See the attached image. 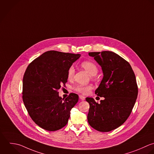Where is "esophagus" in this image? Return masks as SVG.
<instances>
[{
  "mask_svg": "<svg viewBox=\"0 0 154 154\" xmlns=\"http://www.w3.org/2000/svg\"><path fill=\"white\" fill-rule=\"evenodd\" d=\"M79 98H80V100H82V101H83V100H85V97L84 96H83V95H79Z\"/></svg>",
  "mask_w": 154,
  "mask_h": 154,
  "instance_id": "34e87169",
  "label": "esophagus"
}]
</instances>
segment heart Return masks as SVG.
<instances>
[{
    "label": "heart",
    "instance_id": "b5f03b06",
    "mask_svg": "<svg viewBox=\"0 0 154 154\" xmlns=\"http://www.w3.org/2000/svg\"><path fill=\"white\" fill-rule=\"evenodd\" d=\"M81 66L85 70H86L92 76L96 75L98 72V68L97 65L95 63L91 61H88V60L84 61L81 63ZM74 72H75V70L74 67L71 66L69 68L68 71V74H67V77L68 80H71L72 79L74 74ZM92 89V86L91 85H77L73 87L74 91L84 95L88 94Z\"/></svg>",
    "mask_w": 154,
    "mask_h": 154
}]
</instances>
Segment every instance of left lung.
Instances as JSON below:
<instances>
[{
	"instance_id": "1",
	"label": "left lung",
	"mask_w": 154,
	"mask_h": 154,
	"mask_svg": "<svg viewBox=\"0 0 154 154\" xmlns=\"http://www.w3.org/2000/svg\"><path fill=\"white\" fill-rule=\"evenodd\" d=\"M90 56L101 66L103 79L95 93L104 97L100 103L86 98L90 107L89 124L100 132H109L122 125L135 104L138 87L130 64L114 52H90Z\"/></svg>"
}]
</instances>
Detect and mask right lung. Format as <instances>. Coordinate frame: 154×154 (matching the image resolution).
Masks as SVG:
<instances>
[{"label":"right lung","instance_id":"add662e5","mask_svg":"<svg viewBox=\"0 0 154 154\" xmlns=\"http://www.w3.org/2000/svg\"><path fill=\"white\" fill-rule=\"evenodd\" d=\"M80 57V54L51 50L27 67L23 79V101L29 116L41 128L54 131L67 124L79 96L71 93L64 100L57 91L65 85L69 68Z\"/></svg>","mask_w":154,"mask_h":154}]
</instances>
